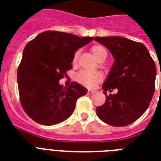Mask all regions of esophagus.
I'll use <instances>...</instances> for the list:
<instances>
[{
    "instance_id": "esophagus-1",
    "label": "esophagus",
    "mask_w": 161,
    "mask_h": 161,
    "mask_svg": "<svg viewBox=\"0 0 161 161\" xmlns=\"http://www.w3.org/2000/svg\"><path fill=\"white\" fill-rule=\"evenodd\" d=\"M94 92L95 91H93V90H90V89H89V90L87 91L88 94H92V93H94Z\"/></svg>"
}]
</instances>
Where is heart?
Masks as SVG:
<instances>
[{
	"label": "heart",
	"instance_id": "heart-1",
	"mask_svg": "<svg viewBox=\"0 0 161 161\" xmlns=\"http://www.w3.org/2000/svg\"><path fill=\"white\" fill-rule=\"evenodd\" d=\"M92 54L94 55L95 58L103 62L107 58L108 53L107 51L103 46H99V45H95L91 48ZM79 53L77 52L75 53L73 58V63L76 64L77 61ZM103 78V76L101 72L99 71H87V70H81L76 75V80L77 83H79L82 85H84L87 88H93L97 84H99Z\"/></svg>",
	"mask_w": 161,
	"mask_h": 161
}]
</instances>
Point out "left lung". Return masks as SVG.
<instances>
[{
  "label": "left lung",
  "mask_w": 161,
  "mask_h": 161,
  "mask_svg": "<svg viewBox=\"0 0 161 161\" xmlns=\"http://www.w3.org/2000/svg\"><path fill=\"white\" fill-rule=\"evenodd\" d=\"M115 58L108 78L103 84L106 101L97 108L105 123L123 127L133 123L148 108L155 90L156 66L143 44L122 37H96ZM161 75V72H160ZM117 88L116 94L108 90Z\"/></svg>",
  "instance_id": "obj_1"
}]
</instances>
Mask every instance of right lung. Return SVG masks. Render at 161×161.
Returning a JSON list of instances; mask_svg holds the SVG:
<instances>
[{
	"instance_id": "obj_1",
	"label": "right lung",
	"mask_w": 161,
	"mask_h": 161,
	"mask_svg": "<svg viewBox=\"0 0 161 161\" xmlns=\"http://www.w3.org/2000/svg\"><path fill=\"white\" fill-rule=\"evenodd\" d=\"M92 40L93 37L46 31L26 44L17 80L19 101L30 118L51 126L72 115L77 100L87 90L76 82L64 88L59 80L72 68L76 51Z\"/></svg>"
}]
</instances>
